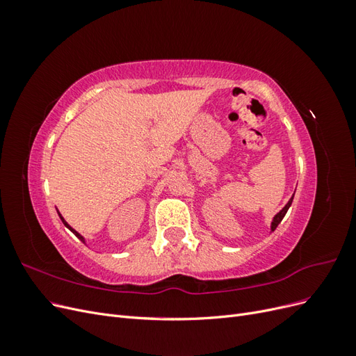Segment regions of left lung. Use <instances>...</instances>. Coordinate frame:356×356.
I'll return each mask as SVG.
<instances>
[{
	"label": "left lung",
	"instance_id": "obj_1",
	"mask_svg": "<svg viewBox=\"0 0 356 356\" xmlns=\"http://www.w3.org/2000/svg\"><path fill=\"white\" fill-rule=\"evenodd\" d=\"M293 199H294V196L293 197H291L289 200H288V203L285 204V207L281 209V211H279L276 215H275V217H273V221H272V225H270V229H272V232H275V229L277 227V225H279V222H281L282 221V218L285 217V213H286V211L289 209V207H291V203H293Z\"/></svg>",
	"mask_w": 356,
	"mask_h": 356
}]
</instances>
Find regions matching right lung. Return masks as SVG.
<instances>
[{
  "instance_id": "right-lung-1",
  "label": "right lung",
  "mask_w": 356,
  "mask_h": 356,
  "mask_svg": "<svg viewBox=\"0 0 356 356\" xmlns=\"http://www.w3.org/2000/svg\"><path fill=\"white\" fill-rule=\"evenodd\" d=\"M59 217H60V220H62V222H63V224H65V227H68V229H70V230H71V232H72V233H74V234H75V236H77V238H79V239H80V241H81V242H84V243H86V241H84V238H83V236H81V234H80V233H79V232H75V230H74V229H72V227H71V225H70V224H68V222H67V221H65V220H63V217H62V215H60V213H59Z\"/></svg>"
}]
</instances>
